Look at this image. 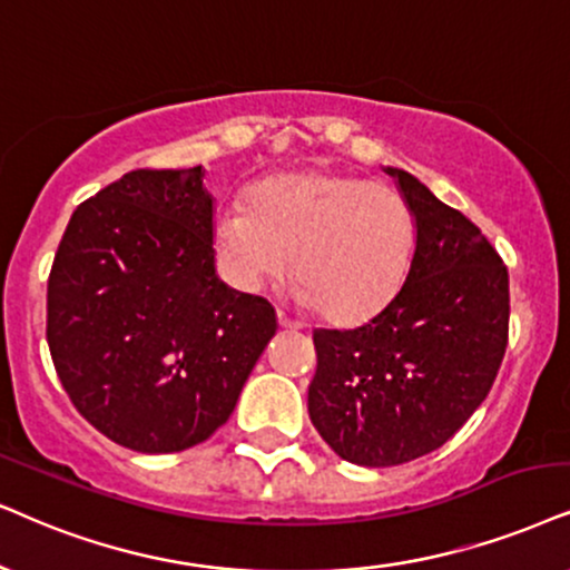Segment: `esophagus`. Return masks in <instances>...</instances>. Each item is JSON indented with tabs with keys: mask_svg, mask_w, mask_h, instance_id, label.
<instances>
[{
	"mask_svg": "<svg viewBox=\"0 0 570 570\" xmlns=\"http://www.w3.org/2000/svg\"><path fill=\"white\" fill-rule=\"evenodd\" d=\"M278 326H281V328H286V331H299V328H302V323H299V321H294V318H289V315L281 313V309H278Z\"/></svg>",
	"mask_w": 570,
	"mask_h": 570,
	"instance_id": "obj_1",
	"label": "esophagus"
}]
</instances>
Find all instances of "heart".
<instances>
[{
    "mask_svg": "<svg viewBox=\"0 0 570 570\" xmlns=\"http://www.w3.org/2000/svg\"><path fill=\"white\" fill-rule=\"evenodd\" d=\"M417 226L397 189L323 168L268 176L249 205L215 218V244L242 289L297 276V299L336 323L371 318L394 299L413 263Z\"/></svg>",
    "mask_w": 570,
    "mask_h": 570,
    "instance_id": "obj_1",
    "label": "heart"
}]
</instances>
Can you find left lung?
Instances as JSON below:
<instances>
[{"label": "left lung", "mask_w": 570, "mask_h": 570, "mask_svg": "<svg viewBox=\"0 0 570 570\" xmlns=\"http://www.w3.org/2000/svg\"><path fill=\"white\" fill-rule=\"evenodd\" d=\"M417 239L394 299L355 328H315L307 413L347 463L386 468L442 446L473 415L508 347V268L487 236L402 168Z\"/></svg>", "instance_id": "obj_1"}]
</instances>
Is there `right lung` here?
<instances>
[{
  "mask_svg": "<svg viewBox=\"0 0 570 570\" xmlns=\"http://www.w3.org/2000/svg\"><path fill=\"white\" fill-rule=\"evenodd\" d=\"M207 170H131L70 218L47 342L86 421L160 455L213 436L276 336V309L215 273Z\"/></svg>",
  "mask_w": 570,
  "mask_h": 570,
  "instance_id": "obj_1",
  "label": "right lung"
}]
</instances>
